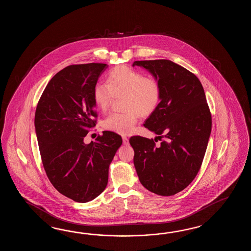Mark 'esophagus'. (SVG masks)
Segmentation results:
<instances>
[{
	"label": "esophagus",
	"mask_w": 251,
	"mask_h": 251,
	"mask_svg": "<svg viewBox=\"0 0 251 251\" xmlns=\"http://www.w3.org/2000/svg\"><path fill=\"white\" fill-rule=\"evenodd\" d=\"M122 139H123V144H125V145H127V144H129V140H128L126 136H123Z\"/></svg>",
	"instance_id": "34e87169"
}]
</instances>
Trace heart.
<instances>
[{
	"mask_svg": "<svg viewBox=\"0 0 251 251\" xmlns=\"http://www.w3.org/2000/svg\"><path fill=\"white\" fill-rule=\"evenodd\" d=\"M124 95V107L126 111L111 113L103 122L108 131L120 134L132 133L139 118L148 116L158 107L161 97L160 82L145 77L137 70L119 66L109 72L107 83L99 82L94 87L93 98L97 106L106 110L115 96Z\"/></svg>",
	"mask_w": 251,
	"mask_h": 251,
	"instance_id": "obj_1",
	"label": "heart"
}]
</instances>
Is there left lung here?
I'll list each match as a JSON object with an SVG mask.
<instances>
[{
	"mask_svg": "<svg viewBox=\"0 0 251 251\" xmlns=\"http://www.w3.org/2000/svg\"><path fill=\"white\" fill-rule=\"evenodd\" d=\"M160 82V101L144 122L163 138L133 136V164L146 189L169 197L180 192L198 175L207 148L212 117L198 77L170 60L135 61Z\"/></svg>",
	"mask_w": 251,
	"mask_h": 251,
	"instance_id": "8db88e82",
	"label": "left lung"
}]
</instances>
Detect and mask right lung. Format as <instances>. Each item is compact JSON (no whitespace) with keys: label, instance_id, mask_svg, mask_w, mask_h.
Wrapping results in <instances>:
<instances>
[{"label":"right lung","instance_id":"add662e5","mask_svg":"<svg viewBox=\"0 0 251 251\" xmlns=\"http://www.w3.org/2000/svg\"><path fill=\"white\" fill-rule=\"evenodd\" d=\"M107 67L91 63L61 70L36 109L35 130L46 173L58 192L78 203L90 202L105 190L108 168L122 144L121 136L109 131L95 143L83 141L96 126L93 91Z\"/></svg>","mask_w":251,"mask_h":251}]
</instances>
